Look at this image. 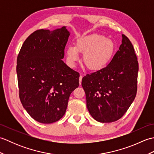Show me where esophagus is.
Instances as JSON below:
<instances>
[{
  "instance_id": "esophagus-1",
  "label": "esophagus",
  "mask_w": 154,
  "mask_h": 154,
  "mask_svg": "<svg viewBox=\"0 0 154 154\" xmlns=\"http://www.w3.org/2000/svg\"><path fill=\"white\" fill-rule=\"evenodd\" d=\"M82 78H83V75H80V77H79V84H81V81H82Z\"/></svg>"
}]
</instances>
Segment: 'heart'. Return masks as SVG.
Returning <instances> with one entry per match:
<instances>
[{"instance_id": "heart-1", "label": "heart", "mask_w": 154, "mask_h": 154, "mask_svg": "<svg viewBox=\"0 0 154 154\" xmlns=\"http://www.w3.org/2000/svg\"><path fill=\"white\" fill-rule=\"evenodd\" d=\"M115 51L112 40L99 34H92L78 38L76 45H69L66 51L67 61L73 65L83 53V61L85 67L92 71L100 70L109 63Z\"/></svg>"}]
</instances>
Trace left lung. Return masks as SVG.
Masks as SVG:
<instances>
[{"mask_svg": "<svg viewBox=\"0 0 154 154\" xmlns=\"http://www.w3.org/2000/svg\"><path fill=\"white\" fill-rule=\"evenodd\" d=\"M119 50L106 67L82 79L87 106L94 120L115 122L126 112L137 93L138 61L133 45L122 34Z\"/></svg>", "mask_w": 154, "mask_h": 154, "instance_id": "8db88e82", "label": "left lung"}]
</instances>
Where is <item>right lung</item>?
I'll return each mask as SVG.
<instances>
[{
  "instance_id": "right-lung-1",
  "label": "right lung",
  "mask_w": 154,
  "mask_h": 154,
  "mask_svg": "<svg viewBox=\"0 0 154 154\" xmlns=\"http://www.w3.org/2000/svg\"><path fill=\"white\" fill-rule=\"evenodd\" d=\"M69 36L65 26L54 31L35 30L18 55L20 100L32 119L40 123L61 119L71 93L79 87V73L62 61Z\"/></svg>"
}]
</instances>
